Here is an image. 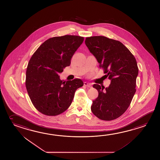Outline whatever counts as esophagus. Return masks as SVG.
I'll list each match as a JSON object with an SVG mask.
<instances>
[{
	"label": "esophagus",
	"mask_w": 160,
	"mask_h": 160,
	"mask_svg": "<svg viewBox=\"0 0 160 160\" xmlns=\"http://www.w3.org/2000/svg\"><path fill=\"white\" fill-rule=\"evenodd\" d=\"M84 85L86 86H87V87H88V88H91V86H92V84L91 83H88V82H84Z\"/></svg>",
	"instance_id": "34e87169"
}]
</instances>
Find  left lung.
Instances as JSON below:
<instances>
[{
	"label": "left lung",
	"instance_id": "obj_1",
	"mask_svg": "<svg viewBox=\"0 0 160 160\" xmlns=\"http://www.w3.org/2000/svg\"><path fill=\"white\" fill-rule=\"evenodd\" d=\"M85 44L111 80L108 88L93 85L98 97L92 101L91 111L103 120L117 119L127 110L136 92V58L121 42L104 36L86 38Z\"/></svg>",
	"mask_w": 160,
	"mask_h": 160
}]
</instances>
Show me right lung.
<instances>
[{"label":"right lung","instance_id":"right-lung-1","mask_svg":"<svg viewBox=\"0 0 160 160\" xmlns=\"http://www.w3.org/2000/svg\"><path fill=\"white\" fill-rule=\"evenodd\" d=\"M84 38L74 35L50 38L32 55L26 71L25 86L39 112L48 116L62 113L71 105L77 89L83 86L80 79L63 81L58 74L70 66Z\"/></svg>","mask_w":160,"mask_h":160}]
</instances>
